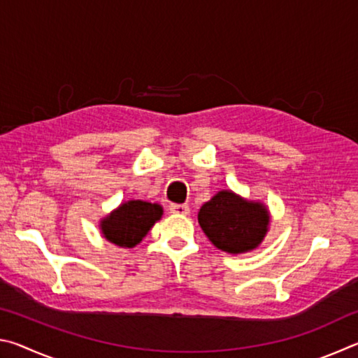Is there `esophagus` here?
Returning a JSON list of instances; mask_svg holds the SVG:
<instances>
[{
	"label": "esophagus",
	"instance_id": "34e87169",
	"mask_svg": "<svg viewBox=\"0 0 358 358\" xmlns=\"http://www.w3.org/2000/svg\"><path fill=\"white\" fill-rule=\"evenodd\" d=\"M169 210L175 215H189V207L186 203H171L169 205Z\"/></svg>",
	"mask_w": 358,
	"mask_h": 358
}]
</instances>
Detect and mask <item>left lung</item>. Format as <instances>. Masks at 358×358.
Listing matches in <instances>:
<instances>
[{"instance_id":"obj_1","label":"left lung","mask_w":358,"mask_h":358,"mask_svg":"<svg viewBox=\"0 0 358 358\" xmlns=\"http://www.w3.org/2000/svg\"><path fill=\"white\" fill-rule=\"evenodd\" d=\"M270 216L260 203L248 202L230 191H220L199 211V224L217 250L240 254L264 240Z\"/></svg>"}]
</instances>
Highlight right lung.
<instances>
[{
    "label": "right lung",
    "mask_w": 358,
    "mask_h": 358,
    "mask_svg": "<svg viewBox=\"0 0 358 358\" xmlns=\"http://www.w3.org/2000/svg\"><path fill=\"white\" fill-rule=\"evenodd\" d=\"M161 215L162 208L157 203L131 201L106 217L101 229L108 241L118 246L132 248L141 243Z\"/></svg>",
    "instance_id": "obj_1"
}]
</instances>
